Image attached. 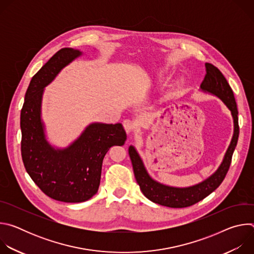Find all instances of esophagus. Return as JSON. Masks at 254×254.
Segmentation results:
<instances>
[{
	"label": "esophagus",
	"instance_id": "esophagus-1",
	"mask_svg": "<svg viewBox=\"0 0 254 254\" xmlns=\"http://www.w3.org/2000/svg\"><path fill=\"white\" fill-rule=\"evenodd\" d=\"M123 126H124L127 133H131L134 129V125L130 120H125L123 123Z\"/></svg>",
	"mask_w": 254,
	"mask_h": 254
}]
</instances>
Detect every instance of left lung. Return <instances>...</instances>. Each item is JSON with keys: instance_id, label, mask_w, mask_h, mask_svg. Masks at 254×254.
Wrapping results in <instances>:
<instances>
[{"instance_id": "8db88e82", "label": "left lung", "mask_w": 254, "mask_h": 254, "mask_svg": "<svg viewBox=\"0 0 254 254\" xmlns=\"http://www.w3.org/2000/svg\"><path fill=\"white\" fill-rule=\"evenodd\" d=\"M205 66L206 75L200 85L201 90L219 97L231 112L234 124V131L231 142L225 153L221 165L217 169V171L209 178L204 180L203 182L194 186L186 188L171 187L155 181L147 172L146 167H144L142 160L140 159L134 147L129 146L128 148V154L132 164L134 177L142 194L152 202L162 206L171 208H184L203 200L220 186L231 164L232 155L237 144L239 135L237 117L238 111L236 101L233 91L226 78L221 73V71L210 63H206Z\"/></svg>"}]
</instances>
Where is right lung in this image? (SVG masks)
<instances>
[{
  "instance_id": "obj_1",
  "label": "right lung",
  "mask_w": 254,
  "mask_h": 254,
  "mask_svg": "<svg viewBox=\"0 0 254 254\" xmlns=\"http://www.w3.org/2000/svg\"><path fill=\"white\" fill-rule=\"evenodd\" d=\"M81 54L72 48L55 53L32 77L21 111L25 169L44 194L66 203L84 202L96 194L105 154L113 146H123L127 139L122 124L94 123L65 149L54 148L47 141L41 119L44 88Z\"/></svg>"
}]
</instances>
